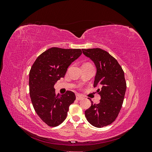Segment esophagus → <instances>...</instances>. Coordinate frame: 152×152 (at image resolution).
<instances>
[{
  "label": "esophagus",
  "mask_w": 152,
  "mask_h": 152,
  "mask_svg": "<svg viewBox=\"0 0 152 152\" xmlns=\"http://www.w3.org/2000/svg\"><path fill=\"white\" fill-rule=\"evenodd\" d=\"M76 99L77 100H82V97L81 96L79 95V94H76Z\"/></svg>",
  "instance_id": "obj_1"
}]
</instances>
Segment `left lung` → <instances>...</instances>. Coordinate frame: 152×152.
Wrapping results in <instances>:
<instances>
[{
    "label": "left lung",
    "instance_id": "1",
    "mask_svg": "<svg viewBox=\"0 0 152 152\" xmlns=\"http://www.w3.org/2000/svg\"><path fill=\"white\" fill-rule=\"evenodd\" d=\"M96 67L94 87L101 99L98 104L91 101V106L86 110L85 116L91 125L101 128L115 121L122 108L126 91L124 72L118 61L108 52L100 48L82 49Z\"/></svg>",
    "mask_w": 152,
    "mask_h": 152
}]
</instances>
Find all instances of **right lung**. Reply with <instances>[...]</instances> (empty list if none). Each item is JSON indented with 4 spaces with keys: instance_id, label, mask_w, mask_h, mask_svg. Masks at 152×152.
Returning a JSON list of instances; mask_svg holds the SVG:
<instances>
[{
    "instance_id": "add662e5",
    "label": "right lung",
    "mask_w": 152,
    "mask_h": 152,
    "mask_svg": "<svg viewBox=\"0 0 152 152\" xmlns=\"http://www.w3.org/2000/svg\"><path fill=\"white\" fill-rule=\"evenodd\" d=\"M82 54L80 49L51 48L36 59L29 73V89L35 111L50 127L61 124L69 107L75 100L74 93L57 94L54 86L64 77L68 66Z\"/></svg>"
}]
</instances>
